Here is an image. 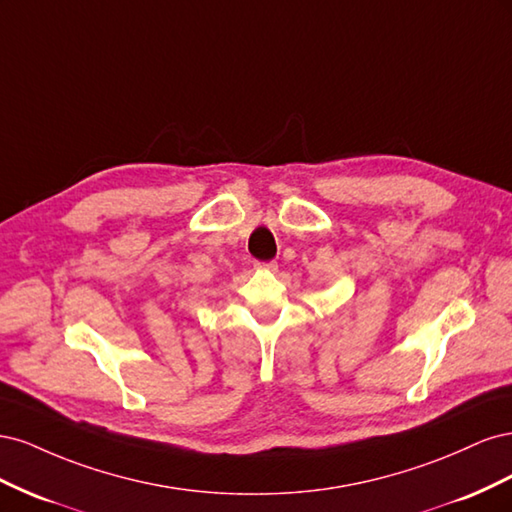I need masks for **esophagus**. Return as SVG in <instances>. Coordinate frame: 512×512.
Listing matches in <instances>:
<instances>
[{
	"instance_id": "obj_1",
	"label": "esophagus",
	"mask_w": 512,
	"mask_h": 512,
	"mask_svg": "<svg viewBox=\"0 0 512 512\" xmlns=\"http://www.w3.org/2000/svg\"><path fill=\"white\" fill-rule=\"evenodd\" d=\"M256 269H267V271H277V262H256Z\"/></svg>"
}]
</instances>
